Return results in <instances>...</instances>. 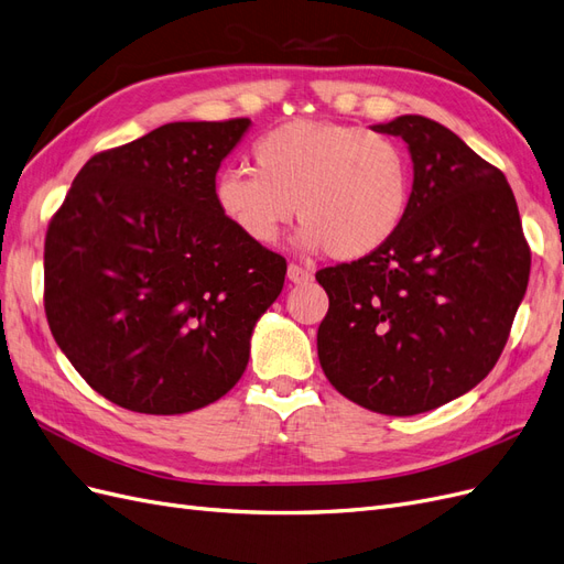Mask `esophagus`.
Listing matches in <instances>:
<instances>
[{"mask_svg": "<svg viewBox=\"0 0 564 564\" xmlns=\"http://www.w3.org/2000/svg\"><path fill=\"white\" fill-rule=\"evenodd\" d=\"M286 278H289V282H292V284H305V282L313 280V272L308 268H301L296 263H289Z\"/></svg>", "mask_w": 564, "mask_h": 564, "instance_id": "1", "label": "esophagus"}]
</instances>
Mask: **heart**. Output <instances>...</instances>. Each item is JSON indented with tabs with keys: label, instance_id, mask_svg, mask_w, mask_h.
<instances>
[{
	"label": "heart",
	"instance_id": "1",
	"mask_svg": "<svg viewBox=\"0 0 564 564\" xmlns=\"http://www.w3.org/2000/svg\"><path fill=\"white\" fill-rule=\"evenodd\" d=\"M253 169H224L218 214L256 247H272L296 216L303 249L357 261L386 247L412 207L406 150L365 127L299 119L261 135Z\"/></svg>",
	"mask_w": 564,
	"mask_h": 564
}]
</instances>
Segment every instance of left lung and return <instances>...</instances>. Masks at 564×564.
I'll return each mask as SVG.
<instances>
[{"mask_svg": "<svg viewBox=\"0 0 564 564\" xmlns=\"http://www.w3.org/2000/svg\"><path fill=\"white\" fill-rule=\"evenodd\" d=\"M371 129L406 143L412 207L386 247L315 275L329 296L317 357L344 398L414 416L497 365L532 256L506 176L454 131L421 115Z\"/></svg>", "mask_w": 564, "mask_h": 564, "instance_id": "obj_1", "label": "left lung"}]
</instances>
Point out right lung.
<instances>
[{
	"mask_svg": "<svg viewBox=\"0 0 564 564\" xmlns=\"http://www.w3.org/2000/svg\"><path fill=\"white\" fill-rule=\"evenodd\" d=\"M251 119L172 122L82 166L44 245L51 334L98 395L139 414L220 400L249 365L286 263L218 214Z\"/></svg>",
	"mask_w": 564,
	"mask_h": 564,
	"instance_id": "1",
	"label": "right lung"
}]
</instances>
